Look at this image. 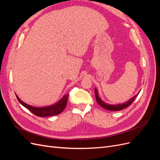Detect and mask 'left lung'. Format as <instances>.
Listing matches in <instances>:
<instances>
[{"mask_svg": "<svg viewBox=\"0 0 160 160\" xmlns=\"http://www.w3.org/2000/svg\"><path fill=\"white\" fill-rule=\"evenodd\" d=\"M95 95L97 102H98V103L101 106V107H102L103 108L109 111H120L125 109V108H128L129 105L132 104L133 103V101L135 100V99L137 98L138 93L136 95L133 96L132 98H131L129 100L126 101V102L122 104H118V105H110V104H107L106 103H105L104 101L101 100V98L99 97L98 90H97V89L95 88Z\"/></svg>", "mask_w": 160, "mask_h": 160, "instance_id": "obj_1", "label": "left lung"}]
</instances>
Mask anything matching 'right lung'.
<instances>
[{
	"label": "right lung",
	"mask_w": 160,
	"mask_h": 160,
	"mask_svg": "<svg viewBox=\"0 0 160 160\" xmlns=\"http://www.w3.org/2000/svg\"><path fill=\"white\" fill-rule=\"evenodd\" d=\"M16 96L18 101H19V103L22 105L24 107L28 109L33 114L38 116V117H49V116L59 115L64 110L67 103V99H68L69 93L65 95L57 103L50 106H47V107L42 108H36L28 105L19 99V98L17 95Z\"/></svg>",
	"instance_id": "add662e5"
}]
</instances>
